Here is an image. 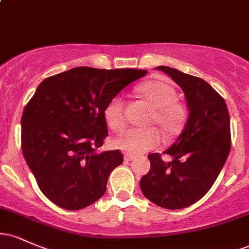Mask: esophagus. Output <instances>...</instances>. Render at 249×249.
Returning a JSON list of instances; mask_svg holds the SVG:
<instances>
[{"instance_id": "esophagus-1", "label": "esophagus", "mask_w": 249, "mask_h": 249, "mask_svg": "<svg viewBox=\"0 0 249 249\" xmlns=\"http://www.w3.org/2000/svg\"><path fill=\"white\" fill-rule=\"evenodd\" d=\"M124 159L126 161H131V160H133V159H134V156H133V154H131V153H125L124 154Z\"/></svg>"}]
</instances>
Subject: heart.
<instances>
[{"instance_id": "obj_1", "label": "heart", "mask_w": 249, "mask_h": 249, "mask_svg": "<svg viewBox=\"0 0 249 249\" xmlns=\"http://www.w3.org/2000/svg\"><path fill=\"white\" fill-rule=\"evenodd\" d=\"M138 93L152 107L150 124L157 125L165 137L177 136L184 127L187 110L177 102V91L170 83L160 79L144 82L137 89ZM104 118L111 130L121 131L125 125L124 101L122 97L111 98L104 108ZM160 133L156 127L128 128L113 141V146L127 153H144L160 142Z\"/></svg>"}]
</instances>
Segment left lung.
<instances>
[{
  "label": "left lung",
  "mask_w": 249,
  "mask_h": 249,
  "mask_svg": "<svg viewBox=\"0 0 249 249\" xmlns=\"http://www.w3.org/2000/svg\"><path fill=\"white\" fill-rule=\"evenodd\" d=\"M184 91L188 118L177 141L165 151L148 154L151 168L141 179L142 192L168 210L193 205L212 187L231 150V123L225 99L199 77L170 67H157Z\"/></svg>",
  "instance_id": "obj_1"
}]
</instances>
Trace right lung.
<instances>
[{
  "label": "right lung",
  "instance_id": "1",
  "mask_svg": "<svg viewBox=\"0 0 249 249\" xmlns=\"http://www.w3.org/2000/svg\"><path fill=\"white\" fill-rule=\"evenodd\" d=\"M146 73L79 67L37 87L22 115V151L39 190L57 206L82 210L104 196L124 159L118 150L97 151L107 136L104 108Z\"/></svg>",
  "mask_w": 249,
  "mask_h": 249
}]
</instances>
